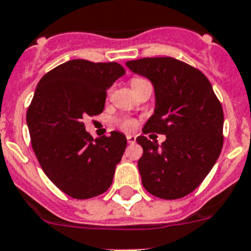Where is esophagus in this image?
Wrapping results in <instances>:
<instances>
[{
  "label": "esophagus",
  "mask_w": 251,
  "mask_h": 251,
  "mask_svg": "<svg viewBox=\"0 0 251 251\" xmlns=\"http://www.w3.org/2000/svg\"><path fill=\"white\" fill-rule=\"evenodd\" d=\"M127 141L129 142V144H135V142H136V137L133 135H128L127 136Z\"/></svg>",
  "instance_id": "34e87169"
}]
</instances>
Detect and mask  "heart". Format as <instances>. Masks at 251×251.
<instances>
[{
	"label": "heart",
	"instance_id": "heart-1",
	"mask_svg": "<svg viewBox=\"0 0 251 251\" xmlns=\"http://www.w3.org/2000/svg\"><path fill=\"white\" fill-rule=\"evenodd\" d=\"M145 81H146V80L140 79V77H135V79H132L131 84H132V85H136V84L145 83ZM122 127H123L124 129H132V128L135 127V120H131V119L124 120L123 123H122Z\"/></svg>",
	"mask_w": 251,
	"mask_h": 251
}]
</instances>
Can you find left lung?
Here are the masks:
<instances>
[{"label": "left lung", "instance_id": "8db88e82", "mask_svg": "<svg viewBox=\"0 0 251 251\" xmlns=\"http://www.w3.org/2000/svg\"><path fill=\"white\" fill-rule=\"evenodd\" d=\"M126 66L154 87L155 109L142 132L166 135L162 145L136 138L144 149L137 163L142 185L163 200L185 197L203 181L223 148L219 100L200 70L175 58H142Z\"/></svg>", "mask_w": 251, "mask_h": 251}]
</instances>
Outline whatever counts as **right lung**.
Returning <instances> with one entry per match:
<instances>
[{"instance_id":"add662e5","label":"right lung","mask_w":251,"mask_h":251,"mask_svg":"<svg viewBox=\"0 0 251 251\" xmlns=\"http://www.w3.org/2000/svg\"><path fill=\"white\" fill-rule=\"evenodd\" d=\"M126 70L116 62L94 63L72 59L41 77L27 111V126L40 166L54 185L76 200L105 193L127 138L93 140L85 131V116L101 114L106 92Z\"/></svg>"}]
</instances>
